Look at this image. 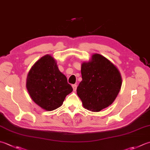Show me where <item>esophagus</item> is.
Wrapping results in <instances>:
<instances>
[{
	"mask_svg": "<svg viewBox=\"0 0 150 150\" xmlns=\"http://www.w3.org/2000/svg\"><path fill=\"white\" fill-rule=\"evenodd\" d=\"M72 87H73V91H75L76 90H77V84H73V85H72Z\"/></svg>",
	"mask_w": 150,
	"mask_h": 150,
	"instance_id": "esophagus-1",
	"label": "esophagus"
}]
</instances>
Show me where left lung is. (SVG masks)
Segmentation results:
<instances>
[{
	"instance_id": "8db88e82",
	"label": "left lung",
	"mask_w": 150,
	"mask_h": 150,
	"mask_svg": "<svg viewBox=\"0 0 150 150\" xmlns=\"http://www.w3.org/2000/svg\"><path fill=\"white\" fill-rule=\"evenodd\" d=\"M81 74L77 93L85 108L99 112L112 103L121 88L122 77L110 60L93 54L88 62L82 64Z\"/></svg>"
}]
</instances>
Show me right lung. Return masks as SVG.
<instances>
[{
	"label": "right lung",
	"instance_id": "obj_1",
	"mask_svg": "<svg viewBox=\"0 0 150 150\" xmlns=\"http://www.w3.org/2000/svg\"><path fill=\"white\" fill-rule=\"evenodd\" d=\"M26 85L32 100L47 111L60 107L66 96L73 91L66 76L58 69L56 60L49 54L32 67Z\"/></svg>",
	"mask_w": 150,
	"mask_h": 150
}]
</instances>
